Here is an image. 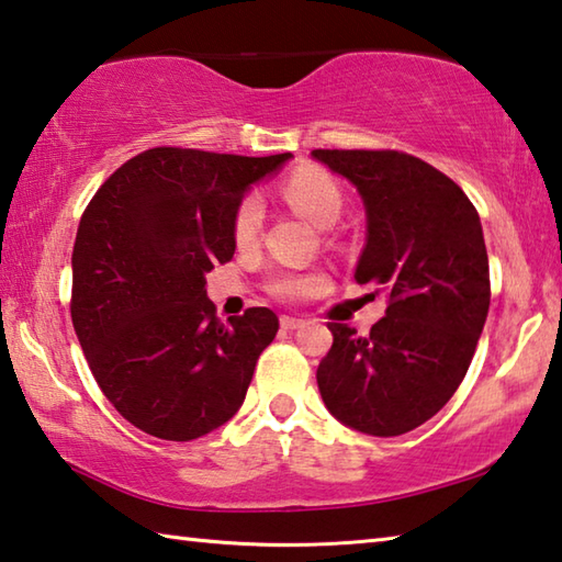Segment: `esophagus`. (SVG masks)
I'll use <instances>...</instances> for the list:
<instances>
[{"mask_svg":"<svg viewBox=\"0 0 562 562\" xmlns=\"http://www.w3.org/2000/svg\"><path fill=\"white\" fill-rule=\"evenodd\" d=\"M303 318H293V316H281V328L283 330H299L303 326Z\"/></svg>","mask_w":562,"mask_h":562,"instance_id":"34e87169","label":"esophagus"}]
</instances>
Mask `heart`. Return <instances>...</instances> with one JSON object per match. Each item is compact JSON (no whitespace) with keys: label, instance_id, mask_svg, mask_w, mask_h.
<instances>
[{"label":"heart","instance_id":"obj_1","mask_svg":"<svg viewBox=\"0 0 562 562\" xmlns=\"http://www.w3.org/2000/svg\"><path fill=\"white\" fill-rule=\"evenodd\" d=\"M283 196L316 226H330L340 216L342 192L333 177L321 167H301L283 184ZM263 224V204L259 194H246L232 220V236L239 246L256 241ZM323 289V276L316 273H283L273 279V296L299 301Z\"/></svg>","mask_w":562,"mask_h":562}]
</instances>
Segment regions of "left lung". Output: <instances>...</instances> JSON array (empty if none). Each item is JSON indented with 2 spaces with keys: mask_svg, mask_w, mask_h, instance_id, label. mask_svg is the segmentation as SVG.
Segmentation results:
<instances>
[{
  "mask_svg": "<svg viewBox=\"0 0 562 562\" xmlns=\"http://www.w3.org/2000/svg\"><path fill=\"white\" fill-rule=\"evenodd\" d=\"M358 187L368 241L356 281L387 293L385 318L358 336L328 323L316 380L328 412L372 437L425 425L464 380L491 281L479 212L437 167L400 150H313Z\"/></svg>",
  "mask_w": 562,
  "mask_h": 562,
  "instance_id": "left-lung-1",
  "label": "left lung"
}]
</instances>
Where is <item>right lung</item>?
<instances>
[{"instance_id": "1", "label": "right lung", "mask_w": 562, "mask_h": 562, "mask_svg": "<svg viewBox=\"0 0 562 562\" xmlns=\"http://www.w3.org/2000/svg\"><path fill=\"white\" fill-rule=\"evenodd\" d=\"M289 157L153 147L88 202L71 256V321L98 387L145 435L190 441L241 407L279 318L246 308L222 323L204 273L232 261V220L249 184Z\"/></svg>"}]
</instances>
